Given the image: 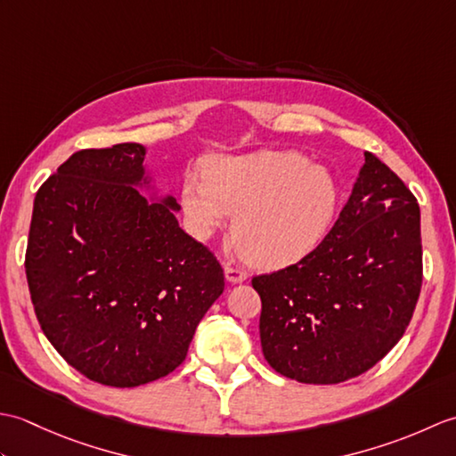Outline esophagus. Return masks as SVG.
Here are the masks:
<instances>
[{"mask_svg":"<svg viewBox=\"0 0 456 456\" xmlns=\"http://www.w3.org/2000/svg\"><path fill=\"white\" fill-rule=\"evenodd\" d=\"M225 278L229 280L231 284H239V282H245L248 274H247V270L240 268L239 265L225 263Z\"/></svg>","mask_w":456,"mask_h":456,"instance_id":"esophagus-1","label":"esophagus"}]
</instances>
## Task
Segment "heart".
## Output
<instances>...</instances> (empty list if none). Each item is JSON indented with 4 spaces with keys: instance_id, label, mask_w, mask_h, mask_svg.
<instances>
[{
    "instance_id": "obj_1",
    "label": "heart",
    "mask_w": 456,
    "mask_h": 456,
    "mask_svg": "<svg viewBox=\"0 0 456 456\" xmlns=\"http://www.w3.org/2000/svg\"><path fill=\"white\" fill-rule=\"evenodd\" d=\"M182 186L183 211L200 237L225 227L250 265L276 270L297 263L331 225L338 186L333 174L299 152L265 151L203 164Z\"/></svg>"
}]
</instances>
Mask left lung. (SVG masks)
<instances>
[{"label":"left lung","instance_id":"obj_1","mask_svg":"<svg viewBox=\"0 0 456 456\" xmlns=\"http://www.w3.org/2000/svg\"><path fill=\"white\" fill-rule=\"evenodd\" d=\"M419 206L372 152L312 253L255 276L260 345L278 374L338 384L380 362L408 329L423 280Z\"/></svg>","mask_w":456,"mask_h":456}]
</instances>
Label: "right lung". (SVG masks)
I'll use <instances>...</instances> for the list:
<instances>
[{"label":"right lung","instance_id":"1","mask_svg":"<svg viewBox=\"0 0 456 456\" xmlns=\"http://www.w3.org/2000/svg\"><path fill=\"white\" fill-rule=\"evenodd\" d=\"M137 142L84 149L37 191L25 273L38 323L64 361L113 388L170 374L223 294L211 250L183 233L174 198L151 203Z\"/></svg>","mask_w":456,"mask_h":456}]
</instances>
